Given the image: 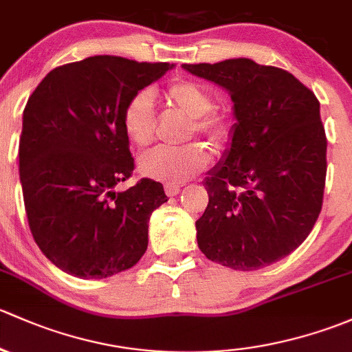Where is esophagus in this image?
Wrapping results in <instances>:
<instances>
[{
	"mask_svg": "<svg viewBox=\"0 0 352 352\" xmlns=\"http://www.w3.org/2000/svg\"><path fill=\"white\" fill-rule=\"evenodd\" d=\"M164 190H166V195H168V197H176V195L181 191V188L177 186V184L168 183V184H166V186H164Z\"/></svg>",
	"mask_w": 352,
	"mask_h": 352,
	"instance_id": "obj_1",
	"label": "esophagus"
}]
</instances>
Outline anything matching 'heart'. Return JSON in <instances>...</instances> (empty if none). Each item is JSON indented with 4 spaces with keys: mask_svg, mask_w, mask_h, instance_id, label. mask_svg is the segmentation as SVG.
Returning a JSON list of instances; mask_svg holds the SVG:
<instances>
[{
    "mask_svg": "<svg viewBox=\"0 0 352 352\" xmlns=\"http://www.w3.org/2000/svg\"><path fill=\"white\" fill-rule=\"evenodd\" d=\"M164 98L173 108L191 118L188 137L195 133L205 137L208 144L220 149L227 144L230 125L220 115L212 113L213 101L203 86L198 82L179 79L166 88ZM122 126L126 139L137 147H144L154 137L155 115L154 101L149 91L135 93L122 113ZM208 164V154L200 144H188L184 147H154L144 152L137 161V171L144 177L162 181V183H184Z\"/></svg>",
    "mask_w": 352,
    "mask_h": 352,
    "instance_id": "b5f03b06",
    "label": "heart"
}]
</instances>
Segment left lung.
<instances>
[{
	"label": "left lung",
	"mask_w": 352,
	"mask_h": 352,
	"mask_svg": "<svg viewBox=\"0 0 352 352\" xmlns=\"http://www.w3.org/2000/svg\"><path fill=\"white\" fill-rule=\"evenodd\" d=\"M183 69L229 91L235 118L229 147L203 181L208 206L197 220L198 248L235 271L270 266L309 237L322 210L320 103L288 71L245 57Z\"/></svg>",
	"instance_id": "8db88e82"
}]
</instances>
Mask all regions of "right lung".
<instances>
[{
    "label": "right lung",
    "instance_id": "right-lung-1",
    "mask_svg": "<svg viewBox=\"0 0 352 352\" xmlns=\"http://www.w3.org/2000/svg\"><path fill=\"white\" fill-rule=\"evenodd\" d=\"M173 67L88 57L50 71L28 98L20 137L25 210L37 245L64 273L101 280L147 251L149 219L168 197L147 177L115 190L135 168L122 113Z\"/></svg>",
    "mask_w": 352,
    "mask_h": 352
}]
</instances>
